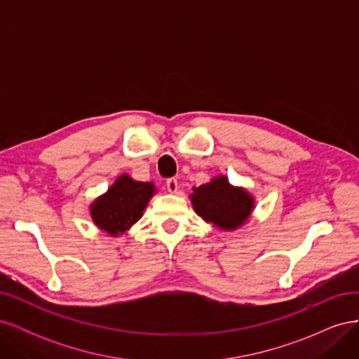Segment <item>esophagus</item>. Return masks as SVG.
I'll return each instance as SVG.
<instances>
[{
  "label": "esophagus",
  "instance_id": "34e87169",
  "mask_svg": "<svg viewBox=\"0 0 359 359\" xmlns=\"http://www.w3.org/2000/svg\"><path fill=\"white\" fill-rule=\"evenodd\" d=\"M166 187H168V190L170 193H177V190H178V181H177V178H168Z\"/></svg>",
  "mask_w": 359,
  "mask_h": 359
}]
</instances>
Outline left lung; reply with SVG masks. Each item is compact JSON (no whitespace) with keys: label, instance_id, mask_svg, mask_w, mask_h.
<instances>
[{"label":"left lung","instance_id":"obj_1","mask_svg":"<svg viewBox=\"0 0 359 359\" xmlns=\"http://www.w3.org/2000/svg\"><path fill=\"white\" fill-rule=\"evenodd\" d=\"M191 202L203 220L222 229H236L253 210V199L243 189L232 187L224 177L194 187Z\"/></svg>","mask_w":359,"mask_h":359}]
</instances>
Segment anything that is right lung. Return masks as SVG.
I'll list each match as a JSON object with an SVG mask.
<instances>
[{"label": "right lung", "mask_w": 359, "mask_h": 359, "mask_svg": "<svg viewBox=\"0 0 359 359\" xmlns=\"http://www.w3.org/2000/svg\"><path fill=\"white\" fill-rule=\"evenodd\" d=\"M153 193L154 186L151 182L133 181L123 175L104 196L93 203V220L107 233H123L142 217V211Z\"/></svg>", "instance_id": "obj_1"}]
</instances>
